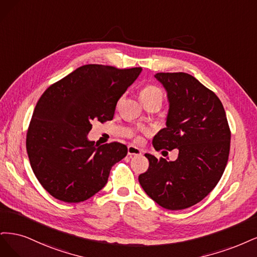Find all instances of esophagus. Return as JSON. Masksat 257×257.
<instances>
[{
  "label": "esophagus",
  "mask_w": 257,
  "mask_h": 257,
  "mask_svg": "<svg viewBox=\"0 0 257 257\" xmlns=\"http://www.w3.org/2000/svg\"><path fill=\"white\" fill-rule=\"evenodd\" d=\"M141 154H142V151L139 150L138 147H136L134 145H129L128 146V155L130 157H132V156H139Z\"/></svg>",
  "instance_id": "obj_1"
}]
</instances>
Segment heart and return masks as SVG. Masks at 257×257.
Instances as JSON below:
<instances>
[{
	"mask_svg": "<svg viewBox=\"0 0 257 257\" xmlns=\"http://www.w3.org/2000/svg\"><path fill=\"white\" fill-rule=\"evenodd\" d=\"M140 97L141 100L147 101V100H152V99H163V93L162 90L156 85L153 84H147L145 85L140 92ZM136 141H141V138L139 136L135 137Z\"/></svg>",
	"mask_w": 257,
	"mask_h": 257,
	"instance_id": "heart-1",
	"label": "heart"
}]
</instances>
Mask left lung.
I'll use <instances>...</instances> for the list:
<instances>
[{
	"mask_svg": "<svg viewBox=\"0 0 257 257\" xmlns=\"http://www.w3.org/2000/svg\"><path fill=\"white\" fill-rule=\"evenodd\" d=\"M156 79L168 92L167 128L158 132L157 152L178 150L168 161L145 154L148 170L139 176L146 194L165 209L189 208L217 186L228 160L230 129L218 96L186 72H159Z\"/></svg>",
	"mask_w": 257,
	"mask_h": 257,
	"instance_id": "left-lung-1",
	"label": "left lung"
}]
</instances>
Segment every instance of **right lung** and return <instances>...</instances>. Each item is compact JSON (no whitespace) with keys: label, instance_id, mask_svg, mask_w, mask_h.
<instances>
[{"label":"right lung","instance_id":"add662e5","mask_svg":"<svg viewBox=\"0 0 257 257\" xmlns=\"http://www.w3.org/2000/svg\"><path fill=\"white\" fill-rule=\"evenodd\" d=\"M142 71L88 64L49 86L33 112L27 152L46 191L66 203L88 200L105 186L113 165L125 158L118 142L87 140L92 121L112 120L121 95Z\"/></svg>","mask_w":257,"mask_h":257}]
</instances>
